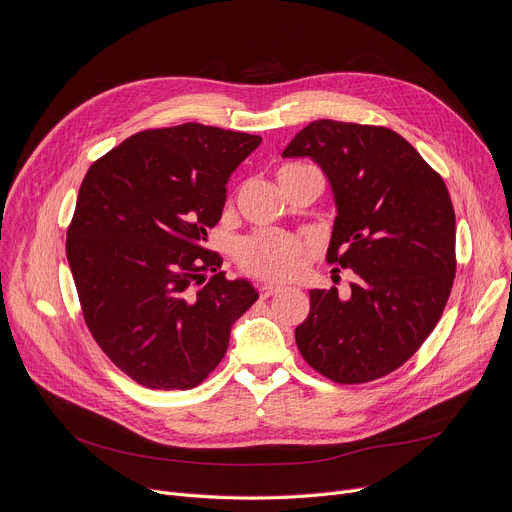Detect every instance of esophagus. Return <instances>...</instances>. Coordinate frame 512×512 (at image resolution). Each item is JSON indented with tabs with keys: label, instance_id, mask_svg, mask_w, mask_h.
I'll return each mask as SVG.
<instances>
[{
	"label": "esophagus",
	"instance_id": "34e87169",
	"mask_svg": "<svg viewBox=\"0 0 512 512\" xmlns=\"http://www.w3.org/2000/svg\"><path fill=\"white\" fill-rule=\"evenodd\" d=\"M279 291H281V285H275V283H265V285H261V287H259V296H261L263 300H267V298H271V296L279 294Z\"/></svg>",
	"mask_w": 512,
	"mask_h": 512
}]
</instances>
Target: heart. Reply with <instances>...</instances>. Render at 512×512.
<instances>
[{
	"mask_svg": "<svg viewBox=\"0 0 512 512\" xmlns=\"http://www.w3.org/2000/svg\"><path fill=\"white\" fill-rule=\"evenodd\" d=\"M308 168L310 166H304V164H285L279 168L277 180L279 184H283ZM239 257H241V265L251 275H257L261 279L285 281L300 275L304 267L306 249L294 237L265 231L245 239L239 245Z\"/></svg>",
	"mask_w": 512,
	"mask_h": 512,
	"instance_id": "1",
	"label": "heart"
}]
</instances>
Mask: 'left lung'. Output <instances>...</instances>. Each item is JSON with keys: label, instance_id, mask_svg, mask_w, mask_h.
I'll return each mask as SVG.
<instances>
[{"label": "left lung", "instance_id": "obj_1", "mask_svg": "<svg viewBox=\"0 0 512 512\" xmlns=\"http://www.w3.org/2000/svg\"><path fill=\"white\" fill-rule=\"evenodd\" d=\"M281 156L312 158L326 174L336 204L326 259L356 275L348 300L336 287L310 289L298 348L336 383L381 379L417 352L450 298V192L407 139L379 125L318 119Z\"/></svg>", "mask_w": 512, "mask_h": 512}]
</instances>
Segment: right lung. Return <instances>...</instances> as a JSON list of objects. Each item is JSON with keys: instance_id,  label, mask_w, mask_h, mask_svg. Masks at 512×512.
Returning <instances> with one entry per match:
<instances>
[{"instance_id": "add662e5", "label": "right lung", "mask_w": 512, "mask_h": 512, "mask_svg": "<svg viewBox=\"0 0 512 512\" xmlns=\"http://www.w3.org/2000/svg\"><path fill=\"white\" fill-rule=\"evenodd\" d=\"M259 143V135L202 123L139 131L81 184L66 257L83 316L115 367L143 387L200 385L259 298L204 249L231 174ZM208 268L215 275L204 284Z\"/></svg>"}]
</instances>
